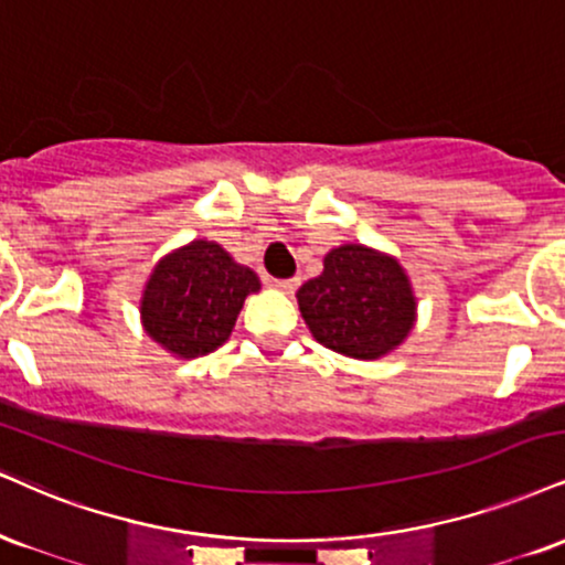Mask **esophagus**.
<instances>
[{"mask_svg": "<svg viewBox=\"0 0 565 565\" xmlns=\"http://www.w3.org/2000/svg\"><path fill=\"white\" fill-rule=\"evenodd\" d=\"M274 287L278 291H287V295H291V291L300 287V278H284V281H274Z\"/></svg>", "mask_w": 565, "mask_h": 565, "instance_id": "34e87169", "label": "esophagus"}]
</instances>
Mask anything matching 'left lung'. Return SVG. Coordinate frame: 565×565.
Segmentation results:
<instances>
[{
    "label": "left lung",
    "instance_id": "obj_1",
    "mask_svg": "<svg viewBox=\"0 0 565 565\" xmlns=\"http://www.w3.org/2000/svg\"><path fill=\"white\" fill-rule=\"evenodd\" d=\"M297 305L312 339L355 360L392 355L411 337L418 300L399 260L365 244H339L321 276L305 281Z\"/></svg>",
    "mask_w": 565,
    "mask_h": 565
}]
</instances>
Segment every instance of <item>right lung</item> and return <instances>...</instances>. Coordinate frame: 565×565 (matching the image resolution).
I'll return each instance as SVG.
<instances>
[{"label": "right lung", "instance_id": "obj_1", "mask_svg": "<svg viewBox=\"0 0 565 565\" xmlns=\"http://www.w3.org/2000/svg\"><path fill=\"white\" fill-rule=\"evenodd\" d=\"M255 291L260 278L253 268L217 242L194 239L154 263L139 300L141 326L173 358H202L226 342Z\"/></svg>", "mask_w": 565, "mask_h": 565}]
</instances>
